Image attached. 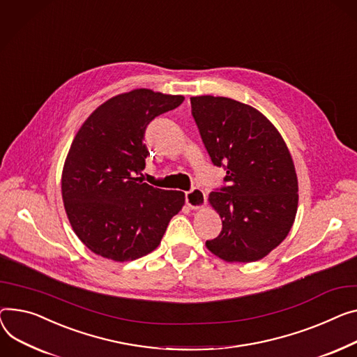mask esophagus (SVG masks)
Wrapping results in <instances>:
<instances>
[{
    "label": "esophagus",
    "mask_w": 357,
    "mask_h": 357,
    "mask_svg": "<svg viewBox=\"0 0 357 357\" xmlns=\"http://www.w3.org/2000/svg\"><path fill=\"white\" fill-rule=\"evenodd\" d=\"M205 192L199 188H194L191 191L185 192V202L191 209H201L205 205Z\"/></svg>",
    "instance_id": "esophagus-1"
}]
</instances>
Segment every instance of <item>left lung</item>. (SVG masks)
<instances>
[{"mask_svg":"<svg viewBox=\"0 0 357 357\" xmlns=\"http://www.w3.org/2000/svg\"><path fill=\"white\" fill-rule=\"evenodd\" d=\"M192 116L212 163L227 171L209 194L222 220L206 248L228 263L264 258L290 232L298 182L286 142L257 109L228 98H191Z\"/></svg>","mask_w":357,"mask_h":357,"instance_id":"left-lung-1","label":"left lung"}]
</instances>
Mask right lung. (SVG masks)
I'll return each instance as SVG.
<instances>
[{"label": "right lung", "instance_id": "obj_1", "mask_svg": "<svg viewBox=\"0 0 357 357\" xmlns=\"http://www.w3.org/2000/svg\"><path fill=\"white\" fill-rule=\"evenodd\" d=\"M183 96L149 89L117 94L79 129L64 162L61 194L71 228L94 254L132 261L153 251L185 194L142 182L149 155L145 132Z\"/></svg>", "mask_w": 357, "mask_h": 357}]
</instances>
